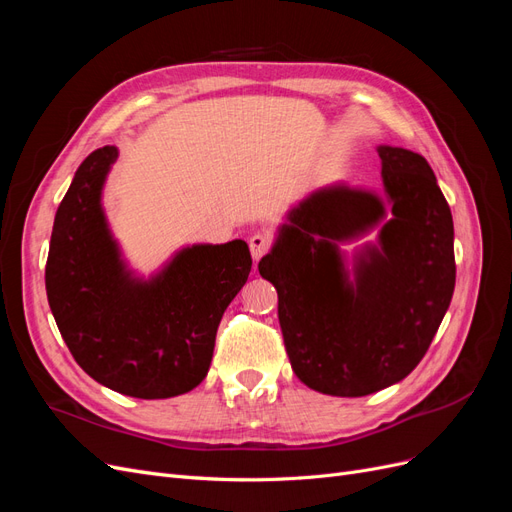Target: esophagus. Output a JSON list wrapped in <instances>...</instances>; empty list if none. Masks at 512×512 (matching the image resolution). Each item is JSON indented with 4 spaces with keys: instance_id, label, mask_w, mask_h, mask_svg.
Here are the masks:
<instances>
[{
    "instance_id": "34e87169",
    "label": "esophagus",
    "mask_w": 512,
    "mask_h": 512,
    "mask_svg": "<svg viewBox=\"0 0 512 512\" xmlns=\"http://www.w3.org/2000/svg\"><path fill=\"white\" fill-rule=\"evenodd\" d=\"M269 250H271V237L265 235V232H254L250 237V252L254 260H260Z\"/></svg>"
}]
</instances>
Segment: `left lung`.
<instances>
[{
	"mask_svg": "<svg viewBox=\"0 0 512 512\" xmlns=\"http://www.w3.org/2000/svg\"><path fill=\"white\" fill-rule=\"evenodd\" d=\"M393 218L348 282L335 241L384 218L380 198L327 188L290 211L258 262L277 290V318L297 378L324 395L363 397L404 380L438 333L455 290L453 215L431 166L378 147Z\"/></svg>",
	"mask_w": 512,
	"mask_h": 512,
	"instance_id": "8db88e82",
	"label": "left lung"
}]
</instances>
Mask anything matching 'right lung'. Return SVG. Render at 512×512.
I'll return each instance as SVG.
<instances>
[{
    "label": "right lung",
    "instance_id": "obj_1",
    "mask_svg": "<svg viewBox=\"0 0 512 512\" xmlns=\"http://www.w3.org/2000/svg\"><path fill=\"white\" fill-rule=\"evenodd\" d=\"M115 147L89 153L57 209L46 297L74 361L121 395L166 399L205 380L215 333L247 282L250 247L194 245L151 282L123 269L100 207Z\"/></svg>",
    "mask_w": 512,
    "mask_h": 512
}]
</instances>
